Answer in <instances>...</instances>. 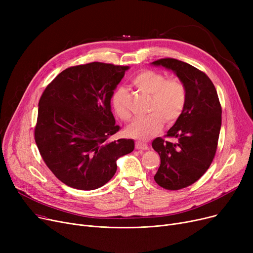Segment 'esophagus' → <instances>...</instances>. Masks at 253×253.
<instances>
[{"mask_svg":"<svg viewBox=\"0 0 253 253\" xmlns=\"http://www.w3.org/2000/svg\"><path fill=\"white\" fill-rule=\"evenodd\" d=\"M135 149L136 150H143V151H147L149 150V145L147 143H144L142 141H135Z\"/></svg>","mask_w":253,"mask_h":253,"instance_id":"1","label":"esophagus"}]
</instances>
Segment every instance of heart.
<instances>
[{"label":"heart","mask_w":253,"mask_h":253,"mask_svg":"<svg viewBox=\"0 0 253 253\" xmlns=\"http://www.w3.org/2000/svg\"><path fill=\"white\" fill-rule=\"evenodd\" d=\"M138 90L151 95L148 117L137 118L126 129L130 137L147 140L161 130L163 123L174 124L180 117L188 97L187 86L179 78L166 76L152 70L141 71L131 80ZM127 93L122 87L115 90L112 105L116 115L123 121H129L131 114L127 108Z\"/></svg>","instance_id":"obj_1"}]
</instances>
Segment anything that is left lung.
<instances>
[{"label": "left lung", "mask_w": 253, "mask_h": 253, "mask_svg": "<svg viewBox=\"0 0 253 253\" xmlns=\"http://www.w3.org/2000/svg\"><path fill=\"white\" fill-rule=\"evenodd\" d=\"M173 71L187 86L184 109L166 136L154 139L161 164L154 176L163 189L176 191L196 182L211 165L216 153L221 126V106L216 89L208 76L195 66L174 58L152 62Z\"/></svg>", "instance_id": "1"}]
</instances>
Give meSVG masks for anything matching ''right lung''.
Returning a JSON list of instances; mask_svg holds the SVG:
<instances>
[{
	"label": "right lung",
	"mask_w": 253,
	"mask_h": 253,
	"mask_svg": "<svg viewBox=\"0 0 253 253\" xmlns=\"http://www.w3.org/2000/svg\"><path fill=\"white\" fill-rule=\"evenodd\" d=\"M129 66L91 62L62 71L39 101L35 140L47 167L71 188L91 191L108 182L117 160L134 141L111 140L120 130L111 98Z\"/></svg>",
	"instance_id": "1"
}]
</instances>
